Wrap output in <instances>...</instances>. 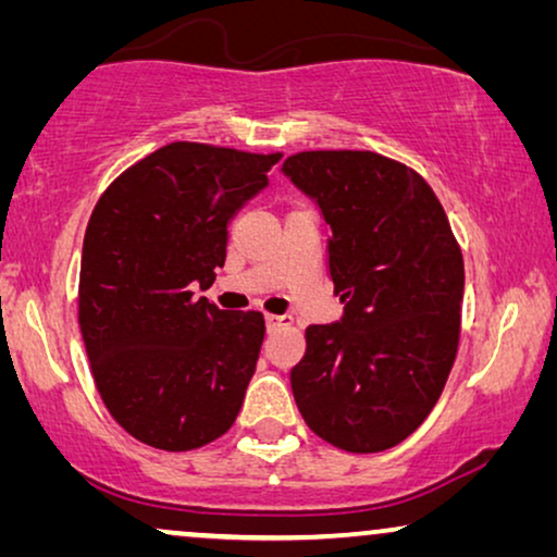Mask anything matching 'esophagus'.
<instances>
[{
    "label": "esophagus",
    "instance_id": "obj_1",
    "mask_svg": "<svg viewBox=\"0 0 557 557\" xmlns=\"http://www.w3.org/2000/svg\"><path fill=\"white\" fill-rule=\"evenodd\" d=\"M288 324H292V319H288V317L265 314V326H269V332H273V330H281V326H288Z\"/></svg>",
    "mask_w": 557,
    "mask_h": 557
}]
</instances>
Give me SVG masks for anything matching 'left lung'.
I'll use <instances>...</instances> for the list:
<instances>
[{"mask_svg":"<svg viewBox=\"0 0 557 557\" xmlns=\"http://www.w3.org/2000/svg\"><path fill=\"white\" fill-rule=\"evenodd\" d=\"M284 174L330 225L345 314L307 326L292 370L299 413L352 454L398 446L444 393L461 332L463 258L421 174L375 151H299Z\"/></svg>","mask_w":557,"mask_h":557,"instance_id":"left-lung-1","label":"left lung"}]
</instances>
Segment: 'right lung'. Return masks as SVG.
<instances>
[{
	"label": "right lung",
	"instance_id": "right-lung-1",
	"mask_svg": "<svg viewBox=\"0 0 557 557\" xmlns=\"http://www.w3.org/2000/svg\"><path fill=\"white\" fill-rule=\"evenodd\" d=\"M281 154L197 141L151 151L111 182L88 220L78 324L101 400L121 429L162 451L223 436L256 372L261 311H225L208 288L227 223L269 185Z\"/></svg>",
	"mask_w": 557,
	"mask_h": 557
}]
</instances>
